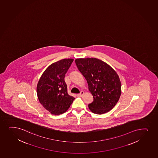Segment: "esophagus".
Returning a JSON list of instances; mask_svg holds the SVG:
<instances>
[{"label": "esophagus", "mask_w": 158, "mask_h": 158, "mask_svg": "<svg viewBox=\"0 0 158 158\" xmlns=\"http://www.w3.org/2000/svg\"><path fill=\"white\" fill-rule=\"evenodd\" d=\"M83 94H84V91H81V92H80V94H77V96H78V97H81L82 95H83Z\"/></svg>", "instance_id": "1"}]
</instances>
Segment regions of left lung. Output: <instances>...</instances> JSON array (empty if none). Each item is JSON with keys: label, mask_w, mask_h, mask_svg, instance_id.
<instances>
[{"label": "left lung", "mask_w": 158, "mask_h": 158, "mask_svg": "<svg viewBox=\"0 0 158 158\" xmlns=\"http://www.w3.org/2000/svg\"><path fill=\"white\" fill-rule=\"evenodd\" d=\"M78 70L87 80L94 101L88 105L91 111L105 114L115 106L121 93L119 76L112 68L94 58L76 59Z\"/></svg>", "instance_id": "8db88e82"}]
</instances>
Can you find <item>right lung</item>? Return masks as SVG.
Returning <instances> with one entry per match:
<instances>
[{"instance_id":"1","label":"right lung","mask_w":158,"mask_h":158,"mask_svg":"<svg viewBox=\"0 0 158 158\" xmlns=\"http://www.w3.org/2000/svg\"><path fill=\"white\" fill-rule=\"evenodd\" d=\"M73 59H64L52 64L44 72L37 86L40 103L52 114H64L75 98L68 94L64 77Z\"/></svg>"}]
</instances>
